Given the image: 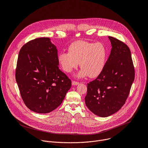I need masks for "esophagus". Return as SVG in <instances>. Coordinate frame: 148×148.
Returning <instances> with one entry per match:
<instances>
[{"mask_svg":"<svg viewBox=\"0 0 148 148\" xmlns=\"http://www.w3.org/2000/svg\"><path fill=\"white\" fill-rule=\"evenodd\" d=\"M78 84H79V82H77V81H72V84L74 86H77V85H78Z\"/></svg>","mask_w":148,"mask_h":148,"instance_id":"34e87169","label":"esophagus"}]
</instances>
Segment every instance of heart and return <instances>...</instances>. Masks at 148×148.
I'll return each instance as SVG.
<instances>
[{
	"label": "heart",
	"mask_w": 148,
	"mask_h": 148,
	"mask_svg": "<svg viewBox=\"0 0 148 148\" xmlns=\"http://www.w3.org/2000/svg\"><path fill=\"white\" fill-rule=\"evenodd\" d=\"M107 55V49L102 43L79 40L69 47V52L61 53L58 60L62 69L67 73L77 67L79 62L82 69L78 76L82 77L88 74L90 77H95L102 71Z\"/></svg>",
	"instance_id": "b5f03b06"
}]
</instances>
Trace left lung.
I'll return each instance as SVG.
<instances>
[{
  "label": "left lung",
  "instance_id": "1",
  "mask_svg": "<svg viewBox=\"0 0 148 148\" xmlns=\"http://www.w3.org/2000/svg\"><path fill=\"white\" fill-rule=\"evenodd\" d=\"M112 49L104 67L87 84L86 106L94 114L107 117L118 111L127 99L135 78L131 51L123 41L108 36Z\"/></svg>",
  "mask_w": 148,
  "mask_h": 148
}]
</instances>
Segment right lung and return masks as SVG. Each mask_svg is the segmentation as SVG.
Wrapping results in <instances>:
<instances>
[{"label":"right lung","mask_w":148,"mask_h":148,"mask_svg":"<svg viewBox=\"0 0 148 148\" xmlns=\"http://www.w3.org/2000/svg\"><path fill=\"white\" fill-rule=\"evenodd\" d=\"M58 65L57 49L48 37L33 39L21 48L15 76L20 95L29 110L49 113L64 100L71 81Z\"/></svg>","instance_id":"1"}]
</instances>
